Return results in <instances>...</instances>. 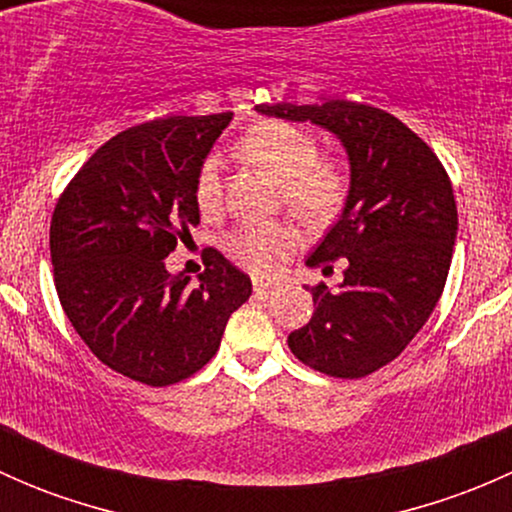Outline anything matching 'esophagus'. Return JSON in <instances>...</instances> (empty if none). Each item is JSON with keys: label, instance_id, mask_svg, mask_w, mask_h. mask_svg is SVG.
I'll list each match as a JSON object with an SVG mask.
<instances>
[{"label": "esophagus", "instance_id": "esophagus-1", "mask_svg": "<svg viewBox=\"0 0 512 512\" xmlns=\"http://www.w3.org/2000/svg\"><path fill=\"white\" fill-rule=\"evenodd\" d=\"M252 285H255L257 297H267V294H270L272 289H277V282L275 280H255V282H252Z\"/></svg>", "mask_w": 512, "mask_h": 512}]
</instances>
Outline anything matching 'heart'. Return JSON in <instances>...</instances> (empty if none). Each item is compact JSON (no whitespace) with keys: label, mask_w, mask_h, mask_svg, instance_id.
Here are the masks:
<instances>
[{"label":"heart","mask_w":512,"mask_h":512,"mask_svg":"<svg viewBox=\"0 0 512 512\" xmlns=\"http://www.w3.org/2000/svg\"><path fill=\"white\" fill-rule=\"evenodd\" d=\"M237 153L282 185L285 203L307 220H329L344 203L347 175L332 160H319V141L307 128L282 121L252 126L237 141ZM195 203L205 215L223 203V165L208 156L195 175ZM227 252L252 275H270L297 247L289 223H245L227 235Z\"/></svg>","instance_id":"heart-1"}]
</instances>
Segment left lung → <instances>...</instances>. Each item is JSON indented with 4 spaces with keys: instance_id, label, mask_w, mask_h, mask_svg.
Segmentation results:
<instances>
[{
    "instance_id": "1",
    "label": "left lung",
    "mask_w": 512,
    "mask_h": 512,
    "mask_svg": "<svg viewBox=\"0 0 512 512\" xmlns=\"http://www.w3.org/2000/svg\"><path fill=\"white\" fill-rule=\"evenodd\" d=\"M255 111L327 128L347 151V203L307 260L329 267L347 257L344 282L312 287L314 317L287 344L322 374L361 379L404 352L441 299L458 232L451 180L436 153L381 108L337 98Z\"/></svg>"
}]
</instances>
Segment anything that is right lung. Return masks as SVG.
<instances>
[{"label": "right lung", "instance_id": "add662e5", "mask_svg": "<svg viewBox=\"0 0 512 512\" xmlns=\"http://www.w3.org/2000/svg\"><path fill=\"white\" fill-rule=\"evenodd\" d=\"M232 113L170 116L118 133L84 163L51 218L59 302L106 366L148 386L203 369L252 294L245 272L210 250L198 285L165 257L200 223L195 175Z\"/></svg>", "mask_w": 512, "mask_h": 512}]
</instances>
